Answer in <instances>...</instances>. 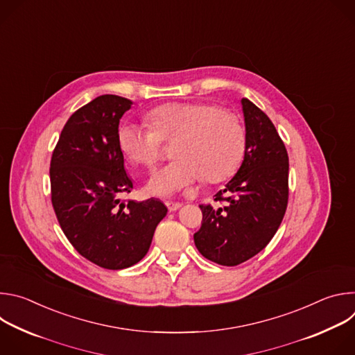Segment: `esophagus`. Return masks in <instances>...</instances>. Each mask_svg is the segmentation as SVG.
Segmentation results:
<instances>
[{
    "label": "esophagus",
    "mask_w": 355,
    "mask_h": 355,
    "mask_svg": "<svg viewBox=\"0 0 355 355\" xmlns=\"http://www.w3.org/2000/svg\"><path fill=\"white\" fill-rule=\"evenodd\" d=\"M166 207L170 212H175L182 207V204H180V202H166Z\"/></svg>",
    "instance_id": "34e87169"
}]
</instances>
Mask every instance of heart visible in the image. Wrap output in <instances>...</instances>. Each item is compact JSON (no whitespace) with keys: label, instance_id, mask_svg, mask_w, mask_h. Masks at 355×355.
<instances>
[{"label":"heart","instance_id":"b5f03b06","mask_svg":"<svg viewBox=\"0 0 355 355\" xmlns=\"http://www.w3.org/2000/svg\"><path fill=\"white\" fill-rule=\"evenodd\" d=\"M150 126L125 123L118 146L133 166L153 168L162 156V141L174 143L177 159L157 171L146 185L148 195L173 196L205 177L219 182L240 164L245 136L239 118L208 103H170L150 111Z\"/></svg>","mask_w":355,"mask_h":355}]
</instances>
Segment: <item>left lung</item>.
<instances>
[{
	"mask_svg": "<svg viewBox=\"0 0 355 355\" xmlns=\"http://www.w3.org/2000/svg\"><path fill=\"white\" fill-rule=\"evenodd\" d=\"M244 160L236 175L215 195L218 205H199L202 226L193 241L205 259L239 266L254 257L277 233L288 205V153L274 123L247 98ZM227 196H224V193Z\"/></svg>",
	"mask_w": 355,
	"mask_h": 355,
	"instance_id": "obj_1",
	"label": "left lung"
}]
</instances>
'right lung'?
Listing matches in <instances>:
<instances>
[{
    "label": "right lung",
    "mask_w": 355,
    "mask_h": 355,
    "mask_svg": "<svg viewBox=\"0 0 355 355\" xmlns=\"http://www.w3.org/2000/svg\"><path fill=\"white\" fill-rule=\"evenodd\" d=\"M132 104L107 94L77 110L50 162L52 204L63 233L83 257L107 270L139 263L167 215L159 199H121L133 188L118 146L119 121Z\"/></svg>",
    "instance_id": "1"
}]
</instances>
